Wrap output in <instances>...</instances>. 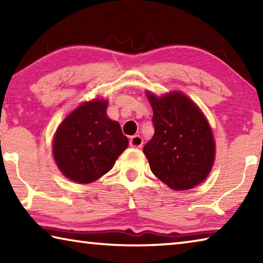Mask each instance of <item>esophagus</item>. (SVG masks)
<instances>
[{"label":"esophagus","mask_w":263,"mask_h":263,"mask_svg":"<svg viewBox=\"0 0 263 263\" xmlns=\"http://www.w3.org/2000/svg\"><path fill=\"white\" fill-rule=\"evenodd\" d=\"M142 138L139 136V135H136L131 137L130 139V146L131 147H136V148H140L142 146Z\"/></svg>","instance_id":"obj_1"}]
</instances>
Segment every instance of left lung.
Instances as JSON below:
<instances>
[{
	"instance_id": "obj_1",
	"label": "left lung",
	"mask_w": 263,
	"mask_h": 263,
	"mask_svg": "<svg viewBox=\"0 0 263 263\" xmlns=\"http://www.w3.org/2000/svg\"><path fill=\"white\" fill-rule=\"evenodd\" d=\"M154 136L144 146L153 174L174 190H186L206 179L215 161V140L205 116L179 91L161 97L147 92Z\"/></svg>"
}]
</instances>
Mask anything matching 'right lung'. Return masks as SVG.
<instances>
[{
    "mask_svg": "<svg viewBox=\"0 0 263 263\" xmlns=\"http://www.w3.org/2000/svg\"><path fill=\"white\" fill-rule=\"evenodd\" d=\"M108 101L84 102L58 127L53 155L62 174L78 183H90L106 174L127 147L118 122L106 116Z\"/></svg>",
    "mask_w": 263,
    "mask_h": 263,
    "instance_id": "right-lung-1",
    "label": "right lung"
}]
</instances>
